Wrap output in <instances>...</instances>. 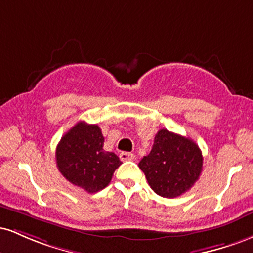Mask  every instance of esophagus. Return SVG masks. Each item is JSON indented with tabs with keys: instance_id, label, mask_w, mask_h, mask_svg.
I'll return each instance as SVG.
<instances>
[{
	"instance_id": "1",
	"label": "esophagus",
	"mask_w": 253,
	"mask_h": 253,
	"mask_svg": "<svg viewBox=\"0 0 253 253\" xmlns=\"http://www.w3.org/2000/svg\"><path fill=\"white\" fill-rule=\"evenodd\" d=\"M135 158V156L130 152H121L120 153V159L123 162H127V161H133Z\"/></svg>"
}]
</instances>
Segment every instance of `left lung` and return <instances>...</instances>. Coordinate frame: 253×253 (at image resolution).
<instances>
[{"instance_id": "left-lung-1", "label": "left lung", "mask_w": 253, "mask_h": 253, "mask_svg": "<svg viewBox=\"0 0 253 253\" xmlns=\"http://www.w3.org/2000/svg\"><path fill=\"white\" fill-rule=\"evenodd\" d=\"M202 152L189 138L168 129L158 130L152 150L139 163L151 189L172 199L195 184L202 171Z\"/></svg>"}]
</instances>
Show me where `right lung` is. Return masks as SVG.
Masks as SVG:
<instances>
[{"label":"right lung","mask_w":253,"mask_h":253,"mask_svg":"<svg viewBox=\"0 0 253 253\" xmlns=\"http://www.w3.org/2000/svg\"><path fill=\"white\" fill-rule=\"evenodd\" d=\"M104 138L97 125L80 121L60 139L56 149L57 168L74 185L97 193L112 181L121 162L103 150Z\"/></svg>","instance_id":"right-lung-1"}]
</instances>
